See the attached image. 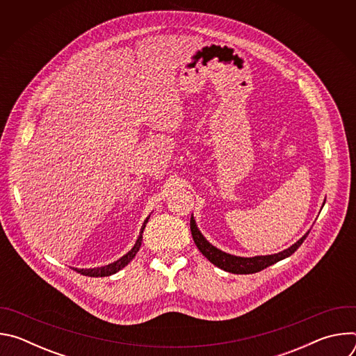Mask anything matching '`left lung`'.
<instances>
[{"label":"left lung","mask_w":356,"mask_h":356,"mask_svg":"<svg viewBox=\"0 0 356 356\" xmlns=\"http://www.w3.org/2000/svg\"><path fill=\"white\" fill-rule=\"evenodd\" d=\"M190 229H191V235L193 239L197 245V248L200 249V252L204 255L211 264H214L216 266H218L220 269L234 273V275H249V273H257L261 272L264 269H266L268 266L293 255V253L298 249V246L304 242V239L307 238L309 232L304 235L302 238H300L294 245H291L290 248H287L283 252L275 253V255H266V257H253V258H241V257H234L229 255V253H225L220 249H217L216 246H213L204 236L201 235V232L198 231L194 218L191 217L190 220Z\"/></svg>","instance_id":"left-lung-1"}]
</instances>
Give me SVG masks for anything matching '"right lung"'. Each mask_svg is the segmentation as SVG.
I'll return each mask as SVG.
<instances>
[{
	"label": "right lung",
	"instance_id": "add662e5",
	"mask_svg": "<svg viewBox=\"0 0 356 356\" xmlns=\"http://www.w3.org/2000/svg\"><path fill=\"white\" fill-rule=\"evenodd\" d=\"M149 217L145 220L142 228H140V232H139V236L136 239V243L134 245V248L127 253V255H124L121 259H118L117 262L114 264H110L107 266H103V268H94V269H74L77 270L79 273L84 275V276H90V277H104V276H110V275H114L117 273L118 270H121L122 268H125L132 259L138 253L139 248H140V242H142V234H143V229L146 227V222H147Z\"/></svg>",
	"mask_w": 356,
	"mask_h": 356
}]
</instances>
